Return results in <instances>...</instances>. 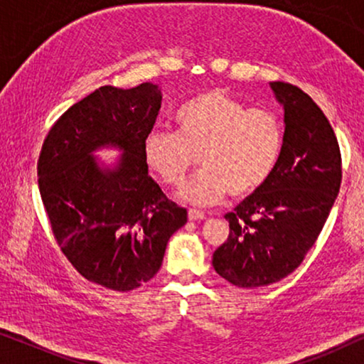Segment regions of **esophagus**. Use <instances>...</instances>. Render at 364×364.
I'll return each instance as SVG.
<instances>
[{
    "label": "esophagus",
    "mask_w": 364,
    "mask_h": 364,
    "mask_svg": "<svg viewBox=\"0 0 364 364\" xmlns=\"http://www.w3.org/2000/svg\"><path fill=\"white\" fill-rule=\"evenodd\" d=\"M188 218H191V220H203V218H205V213L196 210V208H188Z\"/></svg>",
    "instance_id": "34e87169"
}]
</instances>
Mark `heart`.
<instances>
[{
	"label": "heart",
	"mask_w": 364,
	"mask_h": 364,
	"mask_svg": "<svg viewBox=\"0 0 364 364\" xmlns=\"http://www.w3.org/2000/svg\"><path fill=\"white\" fill-rule=\"evenodd\" d=\"M177 136L151 129L142 141V159L164 186L176 188L196 164L202 171L183 187L192 203H213L228 192L245 197L268 181L280 161L285 134L277 114L248 109L222 89L187 101L173 116Z\"/></svg>",
	"instance_id": "heart-1"
}]
</instances>
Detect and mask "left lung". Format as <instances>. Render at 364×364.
Segmentation results:
<instances>
[{
	"mask_svg": "<svg viewBox=\"0 0 364 364\" xmlns=\"http://www.w3.org/2000/svg\"><path fill=\"white\" fill-rule=\"evenodd\" d=\"M285 109V142L263 186L228 212L227 240L212 265L232 285L258 288L300 267L315 245L341 186V152L331 124L293 84L270 82Z\"/></svg>",
	"mask_w": 364,
	"mask_h": 364,
	"instance_id": "8db88e82",
	"label": "left lung"
}]
</instances>
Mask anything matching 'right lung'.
I'll list each match as a JSON object with an SVG mask.
<instances>
[{"label": "right lung", "mask_w": 364, "mask_h": 364, "mask_svg": "<svg viewBox=\"0 0 364 364\" xmlns=\"http://www.w3.org/2000/svg\"><path fill=\"white\" fill-rule=\"evenodd\" d=\"M161 102L151 82L99 87L53 124L38 159L39 193L59 248L86 280L109 290L151 280L168 238L187 222L142 159ZM102 145L124 151L116 169H101L90 156Z\"/></svg>", "instance_id": "1"}]
</instances>
